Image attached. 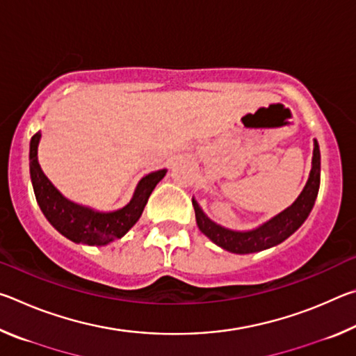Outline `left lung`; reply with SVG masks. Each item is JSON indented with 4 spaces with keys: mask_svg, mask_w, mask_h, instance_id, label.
Here are the masks:
<instances>
[{
    "mask_svg": "<svg viewBox=\"0 0 356 356\" xmlns=\"http://www.w3.org/2000/svg\"><path fill=\"white\" fill-rule=\"evenodd\" d=\"M318 186H321V150H318V144L314 140L309 179L303 191L300 193V196L295 200L291 207L282 210L281 213L273 216L272 220H268L256 229H251V231H232V229L222 227L210 220L202 212L200 204L193 200L197 227L215 245L221 246L226 251L236 252V254H250V252L272 248V246H276L284 242L287 237H291L303 225L305 220L308 218L312 207H314Z\"/></svg>",
    "mask_w": 356,
    "mask_h": 356,
    "instance_id": "left-lung-1",
    "label": "left lung"
}]
</instances>
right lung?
Instances as JSON below:
<instances>
[{"instance_id": "obj_1", "label": "right lung", "mask_w": 356, "mask_h": 356, "mask_svg": "<svg viewBox=\"0 0 356 356\" xmlns=\"http://www.w3.org/2000/svg\"><path fill=\"white\" fill-rule=\"evenodd\" d=\"M39 141L40 131H38L29 143V174H31L35 201L50 225L75 243L102 246L124 237L130 227L140 220L150 193L166 174V170H159L144 176L136 186L134 197L125 207L114 212H97V210L65 200L53 186L44 171L40 170L38 161Z\"/></svg>"}]
</instances>
